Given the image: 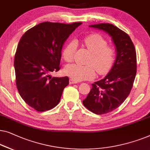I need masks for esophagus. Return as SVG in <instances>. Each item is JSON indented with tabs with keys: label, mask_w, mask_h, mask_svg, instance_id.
I'll return each instance as SVG.
<instances>
[{
	"label": "esophagus",
	"mask_w": 150,
	"mask_h": 150,
	"mask_svg": "<svg viewBox=\"0 0 150 150\" xmlns=\"http://www.w3.org/2000/svg\"><path fill=\"white\" fill-rule=\"evenodd\" d=\"M78 82L77 81H75V80L74 79H69V83H70L71 84H73V83H77Z\"/></svg>",
	"instance_id": "34e87169"
}]
</instances>
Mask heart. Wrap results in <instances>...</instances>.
<instances>
[{"label": "heart", "mask_w": 150, "mask_h": 150, "mask_svg": "<svg viewBox=\"0 0 150 150\" xmlns=\"http://www.w3.org/2000/svg\"><path fill=\"white\" fill-rule=\"evenodd\" d=\"M83 42L91 52L86 62L88 64H72L67 65L64 69L65 74L75 81L93 79L96 75L95 68L99 74H106L115 61L114 50L107 46V40L100 34L94 33L86 36ZM77 47V42L72 41L64 47L62 56L67 62L73 60Z\"/></svg>", "instance_id": "b5f03b06"}]
</instances>
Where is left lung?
<instances>
[{
	"label": "left lung",
	"instance_id": "8db88e82",
	"mask_svg": "<svg viewBox=\"0 0 150 150\" xmlns=\"http://www.w3.org/2000/svg\"><path fill=\"white\" fill-rule=\"evenodd\" d=\"M111 37L115 47L116 58L103 79L92 84V89L83 104L96 114L111 112L120 106L129 95L137 73V55L129 36L111 24L90 25Z\"/></svg>",
	"mask_w": 150,
	"mask_h": 150
}]
</instances>
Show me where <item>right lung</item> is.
Here are the masks:
<instances>
[{
  "instance_id": "add662e5",
  "label": "right lung",
  "mask_w": 150,
  "mask_h": 150,
  "mask_svg": "<svg viewBox=\"0 0 150 150\" xmlns=\"http://www.w3.org/2000/svg\"><path fill=\"white\" fill-rule=\"evenodd\" d=\"M81 24L40 23L20 39L14 59L16 86L23 100L35 110H50L60 102L69 77L51 74L60 70L63 45Z\"/></svg>"
}]
</instances>
